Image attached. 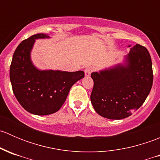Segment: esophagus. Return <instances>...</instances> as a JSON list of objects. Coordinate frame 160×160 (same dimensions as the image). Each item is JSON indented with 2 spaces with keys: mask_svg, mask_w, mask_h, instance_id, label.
I'll list each match as a JSON object with an SVG mask.
<instances>
[{
  "mask_svg": "<svg viewBox=\"0 0 160 160\" xmlns=\"http://www.w3.org/2000/svg\"><path fill=\"white\" fill-rule=\"evenodd\" d=\"M93 67H86V69H85L84 70V74H85V77H90V73H91L92 72H93Z\"/></svg>",
  "mask_w": 160,
  "mask_h": 160,
  "instance_id": "obj_1",
  "label": "esophagus"
}]
</instances>
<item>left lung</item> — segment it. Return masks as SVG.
Here are the masks:
<instances>
[{
	"label": "left lung",
	"instance_id": "1",
	"mask_svg": "<svg viewBox=\"0 0 160 160\" xmlns=\"http://www.w3.org/2000/svg\"><path fill=\"white\" fill-rule=\"evenodd\" d=\"M130 48L122 62L93 72L90 101L99 115L120 120L132 115L146 101L152 86V59L144 46Z\"/></svg>",
	"mask_w": 160,
	"mask_h": 160
}]
</instances>
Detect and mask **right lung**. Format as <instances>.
<instances>
[{"mask_svg": "<svg viewBox=\"0 0 160 160\" xmlns=\"http://www.w3.org/2000/svg\"><path fill=\"white\" fill-rule=\"evenodd\" d=\"M36 34L22 41L13 55L10 80L15 98L25 110L35 115H48L60 109L72 85L84 72L40 70L33 64L31 52L36 39L50 38Z\"/></svg>", "mask_w": 160, "mask_h": 160, "instance_id": "1", "label": "right lung"}]
</instances>
